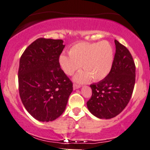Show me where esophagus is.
<instances>
[{"label": "esophagus", "mask_w": 150, "mask_h": 150, "mask_svg": "<svg viewBox=\"0 0 150 150\" xmlns=\"http://www.w3.org/2000/svg\"><path fill=\"white\" fill-rule=\"evenodd\" d=\"M80 88V85L79 84H75V83H74L73 84V88L74 89H78V88Z\"/></svg>", "instance_id": "obj_1"}]
</instances>
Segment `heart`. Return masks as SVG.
<instances>
[{
  "label": "heart",
  "instance_id": "1",
  "mask_svg": "<svg viewBox=\"0 0 150 150\" xmlns=\"http://www.w3.org/2000/svg\"><path fill=\"white\" fill-rule=\"evenodd\" d=\"M113 62V50L106 41L100 42H80L69 50V56L62 54L59 64L67 75H72L83 67L85 71L75 77L77 82L84 83L91 78L99 81L105 78L111 71Z\"/></svg>",
  "mask_w": 150,
  "mask_h": 150
}]
</instances>
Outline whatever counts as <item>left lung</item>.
I'll list each match as a JSON object with an SVG mask.
<instances>
[{
    "label": "left lung",
    "instance_id": "1",
    "mask_svg": "<svg viewBox=\"0 0 150 150\" xmlns=\"http://www.w3.org/2000/svg\"><path fill=\"white\" fill-rule=\"evenodd\" d=\"M116 53L111 71L96 84H91L92 96L88 110L99 119H109L119 115L129 103L136 78L134 61L128 49L115 40Z\"/></svg>",
    "mask_w": 150,
    "mask_h": 150
}]
</instances>
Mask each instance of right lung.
I'll use <instances>...</instances> for the list:
<instances>
[{"instance_id": "obj_1", "label": "right lung", "mask_w": 150, "mask_h": 150, "mask_svg": "<svg viewBox=\"0 0 150 150\" xmlns=\"http://www.w3.org/2000/svg\"><path fill=\"white\" fill-rule=\"evenodd\" d=\"M62 43V39L39 38L20 58L19 96L26 111L38 121H52L60 116L73 89L59 64Z\"/></svg>"}]
</instances>
